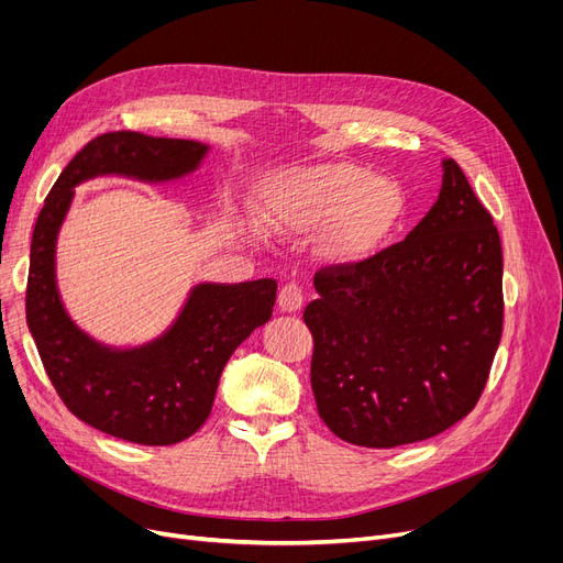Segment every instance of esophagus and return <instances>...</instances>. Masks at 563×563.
Masks as SVG:
<instances>
[{
  "label": "esophagus",
  "mask_w": 563,
  "mask_h": 563,
  "mask_svg": "<svg viewBox=\"0 0 563 563\" xmlns=\"http://www.w3.org/2000/svg\"><path fill=\"white\" fill-rule=\"evenodd\" d=\"M303 287L299 283H287L278 291V306L283 312H297L303 306Z\"/></svg>",
  "instance_id": "34e87169"
}]
</instances>
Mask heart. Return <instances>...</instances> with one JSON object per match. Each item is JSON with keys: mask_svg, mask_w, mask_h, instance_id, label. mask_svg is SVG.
Returning <instances> with one entry per match:
<instances>
[{"mask_svg": "<svg viewBox=\"0 0 563 563\" xmlns=\"http://www.w3.org/2000/svg\"><path fill=\"white\" fill-rule=\"evenodd\" d=\"M401 212V194L349 164L291 170L262 202V219L276 232L306 234L327 223L323 251L335 260H358L378 249Z\"/></svg>", "mask_w": 563, "mask_h": 563, "instance_id": "b5f03b06", "label": "heart"}]
</instances>
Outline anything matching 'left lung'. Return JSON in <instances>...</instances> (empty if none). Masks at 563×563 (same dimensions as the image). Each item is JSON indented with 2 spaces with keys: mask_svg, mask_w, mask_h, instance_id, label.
Here are the masks:
<instances>
[{
  "mask_svg": "<svg viewBox=\"0 0 563 563\" xmlns=\"http://www.w3.org/2000/svg\"><path fill=\"white\" fill-rule=\"evenodd\" d=\"M427 217L376 255L321 266L303 312L319 418L351 445L433 438L477 406L501 338V244L454 159Z\"/></svg>",
  "mask_w": 563,
  "mask_h": 563,
  "instance_id": "left-lung-1",
  "label": "left lung"
}]
</instances>
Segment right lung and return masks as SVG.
Here are the masks:
<instances>
[{
    "label": "right lung",
    "instance_id": "add662e5",
    "mask_svg": "<svg viewBox=\"0 0 563 563\" xmlns=\"http://www.w3.org/2000/svg\"><path fill=\"white\" fill-rule=\"evenodd\" d=\"M205 153L207 145L187 139L100 134L58 175L32 236L26 323L54 390L81 422L139 445H175L205 424L234 349L272 319L278 283L196 285L162 338L111 349L79 331L58 297L56 234L79 183L109 173L166 183L196 170Z\"/></svg>",
    "mask_w": 563,
    "mask_h": 563
}]
</instances>
